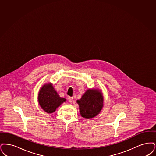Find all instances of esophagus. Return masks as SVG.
I'll return each instance as SVG.
<instances>
[{
    "label": "esophagus",
    "mask_w": 156,
    "mask_h": 156,
    "mask_svg": "<svg viewBox=\"0 0 156 156\" xmlns=\"http://www.w3.org/2000/svg\"><path fill=\"white\" fill-rule=\"evenodd\" d=\"M68 100H69V101L70 102H72V101H73V98L69 97L68 98Z\"/></svg>",
    "instance_id": "1"
}]
</instances>
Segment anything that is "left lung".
Masks as SVG:
<instances>
[{
	"instance_id": "1",
	"label": "left lung",
	"mask_w": 156,
	"mask_h": 156,
	"mask_svg": "<svg viewBox=\"0 0 156 156\" xmlns=\"http://www.w3.org/2000/svg\"><path fill=\"white\" fill-rule=\"evenodd\" d=\"M76 102L79 104L81 116L90 119L98 115L103 108V94L98 88H88Z\"/></svg>"
}]
</instances>
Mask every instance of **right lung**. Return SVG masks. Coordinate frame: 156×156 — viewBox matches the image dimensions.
Returning a JSON list of instances; mask_svg holds the SVG:
<instances>
[{"label":"right lung","mask_w":156,"mask_h":156,"mask_svg":"<svg viewBox=\"0 0 156 156\" xmlns=\"http://www.w3.org/2000/svg\"><path fill=\"white\" fill-rule=\"evenodd\" d=\"M38 101L45 112L48 114L54 112L62 103L66 101V98L61 97L54 88L52 83L44 84L39 90Z\"/></svg>","instance_id":"obj_1"}]
</instances>
